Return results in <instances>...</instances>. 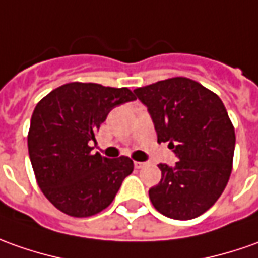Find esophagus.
Listing matches in <instances>:
<instances>
[{"label":"esophagus","instance_id":"1","mask_svg":"<svg viewBox=\"0 0 258 258\" xmlns=\"http://www.w3.org/2000/svg\"><path fill=\"white\" fill-rule=\"evenodd\" d=\"M134 165H136V168L137 169H141V168H144V166H145V162H134Z\"/></svg>","mask_w":258,"mask_h":258}]
</instances>
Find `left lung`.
Listing matches in <instances>:
<instances>
[{
  "label": "left lung",
  "mask_w": 258,
  "mask_h": 258,
  "mask_svg": "<svg viewBox=\"0 0 258 258\" xmlns=\"http://www.w3.org/2000/svg\"><path fill=\"white\" fill-rule=\"evenodd\" d=\"M148 107L158 143H168L179 161L159 164L162 178L150 189L164 216L190 220L210 209L229 182L236 134L216 93L188 78H171L134 90Z\"/></svg>",
  "instance_id": "1"
}]
</instances>
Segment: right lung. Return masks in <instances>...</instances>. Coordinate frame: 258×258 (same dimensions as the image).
Here are the masks:
<instances>
[{"instance_id": "1", "label": "right lung", "mask_w": 258, "mask_h": 258, "mask_svg": "<svg viewBox=\"0 0 258 258\" xmlns=\"http://www.w3.org/2000/svg\"><path fill=\"white\" fill-rule=\"evenodd\" d=\"M136 100L127 87L72 82L36 104L28 131V151L36 183L49 202L73 217H89L114 201L134 169L128 157L92 154L100 124L111 108Z\"/></svg>"}]
</instances>
